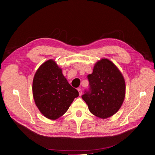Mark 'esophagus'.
I'll return each mask as SVG.
<instances>
[{
    "label": "esophagus",
    "instance_id": "obj_1",
    "mask_svg": "<svg viewBox=\"0 0 155 155\" xmlns=\"http://www.w3.org/2000/svg\"><path fill=\"white\" fill-rule=\"evenodd\" d=\"M78 91L79 93V95L81 96V94H82V91H81V88H78Z\"/></svg>",
    "mask_w": 155,
    "mask_h": 155
}]
</instances>
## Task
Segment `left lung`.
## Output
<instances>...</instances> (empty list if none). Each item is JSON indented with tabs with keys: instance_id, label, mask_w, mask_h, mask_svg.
Returning a JSON list of instances; mask_svg holds the SVG:
<instances>
[{
	"instance_id": "left-lung-1",
	"label": "left lung",
	"mask_w": 155,
	"mask_h": 155,
	"mask_svg": "<svg viewBox=\"0 0 155 155\" xmlns=\"http://www.w3.org/2000/svg\"><path fill=\"white\" fill-rule=\"evenodd\" d=\"M89 90L81 96L91 114L101 119L115 114L125 98V82L116 65L107 59L97 61L88 75Z\"/></svg>"
}]
</instances>
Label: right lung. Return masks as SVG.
<instances>
[{
    "label": "right lung",
    "mask_w": 155,
    "mask_h": 155,
    "mask_svg": "<svg viewBox=\"0 0 155 155\" xmlns=\"http://www.w3.org/2000/svg\"><path fill=\"white\" fill-rule=\"evenodd\" d=\"M32 90L39 111L51 120L63 116L79 95L63 75L62 69L52 59L44 62L37 70Z\"/></svg>",
    "instance_id": "add662e5"
}]
</instances>
